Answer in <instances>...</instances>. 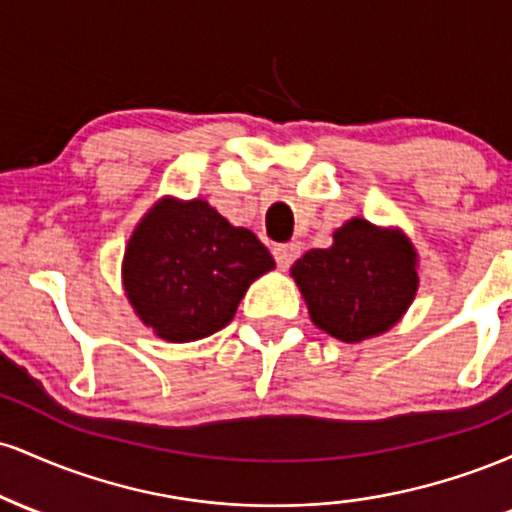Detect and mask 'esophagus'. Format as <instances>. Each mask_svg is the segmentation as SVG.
Wrapping results in <instances>:
<instances>
[{
  "instance_id": "34e87169",
  "label": "esophagus",
  "mask_w": 512,
  "mask_h": 512,
  "mask_svg": "<svg viewBox=\"0 0 512 512\" xmlns=\"http://www.w3.org/2000/svg\"><path fill=\"white\" fill-rule=\"evenodd\" d=\"M298 255H301V245H298V243L274 245V260L281 269H289L291 264L298 260Z\"/></svg>"
}]
</instances>
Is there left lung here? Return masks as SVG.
Segmentation results:
<instances>
[{
  "label": "left lung",
  "mask_w": 512,
  "mask_h": 512,
  "mask_svg": "<svg viewBox=\"0 0 512 512\" xmlns=\"http://www.w3.org/2000/svg\"><path fill=\"white\" fill-rule=\"evenodd\" d=\"M419 252L402 228L354 216L325 250H308L291 267L310 320L346 344L397 325L419 291Z\"/></svg>",
  "instance_id": "obj_1"
}]
</instances>
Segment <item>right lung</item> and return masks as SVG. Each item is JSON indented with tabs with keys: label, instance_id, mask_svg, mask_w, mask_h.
I'll list each match as a JSON object with an SVG mask.
<instances>
[{
	"label": "right lung",
	"instance_id": "right-lung-1",
	"mask_svg": "<svg viewBox=\"0 0 512 512\" xmlns=\"http://www.w3.org/2000/svg\"><path fill=\"white\" fill-rule=\"evenodd\" d=\"M274 260L248 228L207 199L161 197L134 226L122 286L139 320L163 342L185 344L223 330L245 291Z\"/></svg>",
	"mask_w": 512,
	"mask_h": 512
}]
</instances>
